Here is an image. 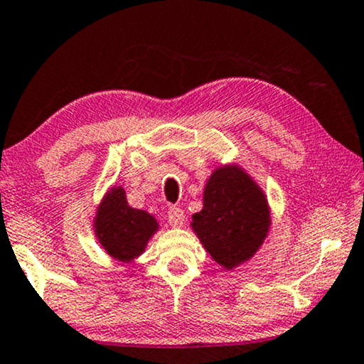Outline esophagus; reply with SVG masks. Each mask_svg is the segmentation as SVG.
<instances>
[{"instance_id": "obj_1", "label": "esophagus", "mask_w": 364, "mask_h": 364, "mask_svg": "<svg viewBox=\"0 0 364 364\" xmlns=\"http://www.w3.org/2000/svg\"><path fill=\"white\" fill-rule=\"evenodd\" d=\"M168 222L171 227H181L184 223V212L180 209V207H170Z\"/></svg>"}]
</instances>
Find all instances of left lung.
Returning <instances> with one entry per match:
<instances>
[{"label": "left lung", "instance_id": "8db88e82", "mask_svg": "<svg viewBox=\"0 0 364 364\" xmlns=\"http://www.w3.org/2000/svg\"><path fill=\"white\" fill-rule=\"evenodd\" d=\"M191 227L213 261L232 270L264 243L270 228L267 199L240 165L220 166L205 184L204 207Z\"/></svg>", "mask_w": 364, "mask_h": 364}]
</instances>
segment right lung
<instances>
[{
  "label": "right lung",
  "mask_w": 364,
  "mask_h": 364,
  "mask_svg": "<svg viewBox=\"0 0 364 364\" xmlns=\"http://www.w3.org/2000/svg\"><path fill=\"white\" fill-rule=\"evenodd\" d=\"M94 228L103 250L117 261L128 264L142 255L159 230V222L149 212L129 207L124 189L113 186L97 207Z\"/></svg>",
  "instance_id": "1"
}]
</instances>
